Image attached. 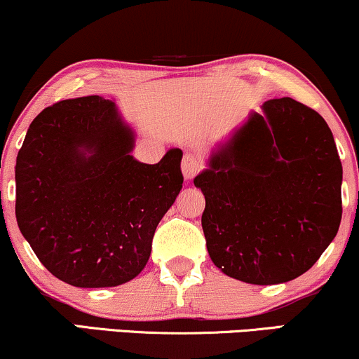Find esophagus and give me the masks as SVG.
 Wrapping results in <instances>:
<instances>
[{"mask_svg":"<svg viewBox=\"0 0 359 359\" xmlns=\"http://www.w3.org/2000/svg\"><path fill=\"white\" fill-rule=\"evenodd\" d=\"M201 169H202L201 158L194 156V154H185L182 158V174L185 179L187 180L194 179V177L201 172Z\"/></svg>","mask_w":359,"mask_h":359,"instance_id":"1","label":"esophagus"}]
</instances>
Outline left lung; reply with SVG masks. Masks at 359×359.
<instances>
[{
	"instance_id": "8db88e82",
	"label": "left lung",
	"mask_w": 359,
	"mask_h": 359,
	"mask_svg": "<svg viewBox=\"0 0 359 359\" xmlns=\"http://www.w3.org/2000/svg\"><path fill=\"white\" fill-rule=\"evenodd\" d=\"M343 167L328 124L292 97L270 99L213 149L194 179L213 265L252 285L315 265L341 222Z\"/></svg>"
}]
</instances>
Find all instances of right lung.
I'll list each match as a JSON object with an SVG mask.
<instances>
[{
  "instance_id": "obj_1",
  "label": "right lung",
  "mask_w": 359,
  "mask_h": 359,
  "mask_svg": "<svg viewBox=\"0 0 359 359\" xmlns=\"http://www.w3.org/2000/svg\"><path fill=\"white\" fill-rule=\"evenodd\" d=\"M134 129L101 96L53 104L26 133L15 167L18 226L39 262L72 287L135 278L182 189L180 149L151 165L134 158Z\"/></svg>"
}]
</instances>
